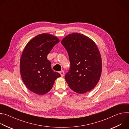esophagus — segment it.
Here are the masks:
<instances>
[{
  "label": "esophagus",
  "mask_w": 129,
  "mask_h": 129,
  "mask_svg": "<svg viewBox=\"0 0 129 129\" xmlns=\"http://www.w3.org/2000/svg\"><path fill=\"white\" fill-rule=\"evenodd\" d=\"M60 75H61V77H63L64 76V71L63 70H62V71H61L60 72Z\"/></svg>",
  "instance_id": "1"
}]
</instances>
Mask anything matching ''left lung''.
<instances>
[{
    "label": "left lung",
    "mask_w": 129,
    "mask_h": 129,
    "mask_svg": "<svg viewBox=\"0 0 129 129\" xmlns=\"http://www.w3.org/2000/svg\"><path fill=\"white\" fill-rule=\"evenodd\" d=\"M67 50L70 63L65 76L70 89L79 94L93 89L98 83L102 71V61L95 42L78 33L68 35L61 41Z\"/></svg>",
    "instance_id": "obj_1"
}]
</instances>
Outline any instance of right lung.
Listing matches in <instances>:
<instances>
[{
  "instance_id": "add662e5",
  "label": "right lung",
  "mask_w": 129,
  "mask_h": 129,
  "mask_svg": "<svg viewBox=\"0 0 129 129\" xmlns=\"http://www.w3.org/2000/svg\"><path fill=\"white\" fill-rule=\"evenodd\" d=\"M60 42L57 37L49 34H39L26 45L21 54L20 71L26 87L33 92L43 95L51 90L60 73L54 71L47 55Z\"/></svg>"
}]
</instances>
